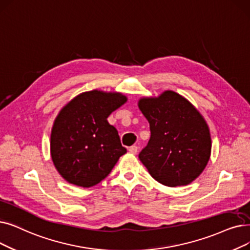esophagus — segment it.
Returning a JSON list of instances; mask_svg holds the SVG:
<instances>
[{
    "label": "esophagus",
    "instance_id": "1",
    "mask_svg": "<svg viewBox=\"0 0 250 250\" xmlns=\"http://www.w3.org/2000/svg\"><path fill=\"white\" fill-rule=\"evenodd\" d=\"M138 150H139V147L136 146V145H133V146H131V147L128 148V151L131 152V153H133V154H137Z\"/></svg>",
    "mask_w": 250,
    "mask_h": 250
}]
</instances>
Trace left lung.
<instances>
[{
	"instance_id": "obj_1",
	"label": "left lung",
	"mask_w": 250,
	"mask_h": 250,
	"mask_svg": "<svg viewBox=\"0 0 250 250\" xmlns=\"http://www.w3.org/2000/svg\"><path fill=\"white\" fill-rule=\"evenodd\" d=\"M139 108L150 125V140L139 158L152 178L165 186L188 185L205 168L211 140L208 125L181 95L166 91L143 98Z\"/></svg>"
}]
</instances>
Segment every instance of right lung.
<instances>
[{"instance_id":"obj_1","label":"right lung","mask_w":250,"mask_h":250,"mask_svg":"<svg viewBox=\"0 0 250 250\" xmlns=\"http://www.w3.org/2000/svg\"><path fill=\"white\" fill-rule=\"evenodd\" d=\"M126 101L119 93L90 91L62 108L51 133V156L60 175L89 188L109 175L126 149L107 117Z\"/></svg>"}]
</instances>
